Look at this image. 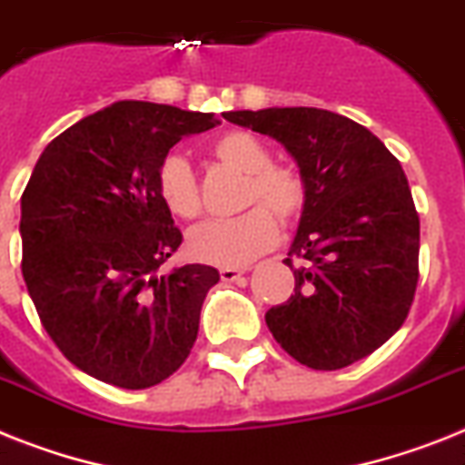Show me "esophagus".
<instances>
[{
	"mask_svg": "<svg viewBox=\"0 0 465 465\" xmlns=\"http://www.w3.org/2000/svg\"><path fill=\"white\" fill-rule=\"evenodd\" d=\"M241 274H243V270H239V267H222L220 270L222 282H236Z\"/></svg>",
	"mask_w": 465,
	"mask_h": 465,
	"instance_id": "1",
	"label": "esophagus"
}]
</instances>
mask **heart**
<instances>
[{"label":"heart","mask_w":465,"mask_h":465,"mask_svg":"<svg viewBox=\"0 0 465 465\" xmlns=\"http://www.w3.org/2000/svg\"><path fill=\"white\" fill-rule=\"evenodd\" d=\"M210 154L226 167L245 173L241 207L251 210L233 220H213L195 226L188 233V252L210 265H245L277 243V222L289 226L303 214L308 186L296 167L272 162L270 147L248 131L217 135L210 143ZM157 191L169 213L181 220H193L203 210L198 179L181 154H167L162 160Z\"/></svg>","instance_id":"b5f03b06"}]
</instances>
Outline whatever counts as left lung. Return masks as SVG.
Returning <instances> with one entry per match:
<instances>
[{
  "instance_id": "obj_1",
  "label": "left lung",
  "mask_w": 465,
  "mask_h": 465,
  "mask_svg": "<svg viewBox=\"0 0 465 465\" xmlns=\"http://www.w3.org/2000/svg\"><path fill=\"white\" fill-rule=\"evenodd\" d=\"M224 119L282 143L308 186L284 260L296 286L267 311L272 337L312 370L370 356L409 318L418 286L420 220L399 160L368 128L327 109H243Z\"/></svg>"
}]
</instances>
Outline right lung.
<instances>
[{"label":"right lung","instance_id":"add662e5","mask_svg":"<svg viewBox=\"0 0 465 465\" xmlns=\"http://www.w3.org/2000/svg\"><path fill=\"white\" fill-rule=\"evenodd\" d=\"M214 114L114 102L45 147L21 195L25 286L71 363L100 382L147 390L183 365L200 308L220 282L210 265L160 267L181 245L157 169Z\"/></svg>","mask_w":465,"mask_h":465}]
</instances>
